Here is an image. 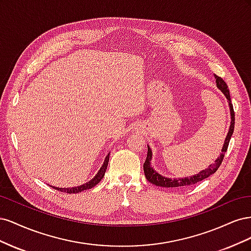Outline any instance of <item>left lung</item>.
Segmentation results:
<instances>
[{
  "label": "left lung",
  "mask_w": 251,
  "mask_h": 251,
  "mask_svg": "<svg viewBox=\"0 0 251 251\" xmlns=\"http://www.w3.org/2000/svg\"><path fill=\"white\" fill-rule=\"evenodd\" d=\"M216 82L218 88L222 91L223 94L226 96L227 100L229 101V108H230V114H231V123H230V127L228 134H227V137L225 139L224 146L222 149V153L220 155V157L215 161L214 164L209 165L206 170H204L202 172H200L198 175H195L193 177L189 178H182V179H171V178H165L161 175H159L157 172H155L153 170V168H151V149L148 147V155H147V159L146 161L143 163V171H144V175H146V178L148 179V181H150L151 183L155 184L156 186H161V187H171V188H180V187H184V186H189V185H194L198 182H201L202 180L208 178L209 176H211L212 174H215L217 172V170L220 168L221 165L224 155L226 153L227 149H228V144L231 138V135L233 133V128H234V111H233V107L232 103L230 100V95H229V90L228 87H227L226 82L216 75Z\"/></svg>",
  "instance_id": "1"
}]
</instances>
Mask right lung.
Returning a JSON list of instances; mask_svg holds the SVG:
<instances>
[{
  "instance_id": "obj_1",
  "label": "right lung",
  "mask_w": 251,
  "mask_h": 251,
  "mask_svg": "<svg viewBox=\"0 0 251 251\" xmlns=\"http://www.w3.org/2000/svg\"><path fill=\"white\" fill-rule=\"evenodd\" d=\"M109 158H110V155L105 157V160H104V162L101 166V169L100 170V172L97 173L96 176L90 182H88V183L80 185V186H77V187H72V188H59V187H54V186H51V187H53L54 189H57V191H59V192H64V193H67V194H77V193L86 191V189H90V188L94 187L96 184L100 183V180L103 178L105 170H107V166H108V163H109Z\"/></svg>"
}]
</instances>
